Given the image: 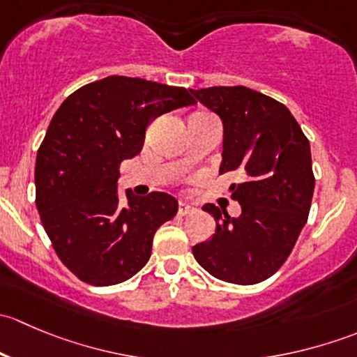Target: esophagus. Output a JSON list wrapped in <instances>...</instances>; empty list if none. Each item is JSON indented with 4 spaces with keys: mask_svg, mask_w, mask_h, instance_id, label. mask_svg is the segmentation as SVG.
I'll use <instances>...</instances> for the list:
<instances>
[{
    "mask_svg": "<svg viewBox=\"0 0 357 357\" xmlns=\"http://www.w3.org/2000/svg\"><path fill=\"white\" fill-rule=\"evenodd\" d=\"M197 208L192 207L190 204H186V202H179V208H178L179 215H190V214H193Z\"/></svg>",
    "mask_w": 357,
    "mask_h": 357,
    "instance_id": "34e87169",
    "label": "esophagus"
}]
</instances>
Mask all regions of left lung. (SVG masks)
Listing matches in <instances>:
<instances>
[{"mask_svg": "<svg viewBox=\"0 0 357 357\" xmlns=\"http://www.w3.org/2000/svg\"><path fill=\"white\" fill-rule=\"evenodd\" d=\"M192 93L222 122L219 174H243L240 185L229 186L231 199L242 205L240 215L205 204L215 233L197 243L193 255L222 282H264L282 268L307 222L314 193L311 146L290 110L262 93L245 86Z\"/></svg>", "mask_w": 357, "mask_h": 357, "instance_id": "left-lung-1", "label": "left lung"}]
</instances>
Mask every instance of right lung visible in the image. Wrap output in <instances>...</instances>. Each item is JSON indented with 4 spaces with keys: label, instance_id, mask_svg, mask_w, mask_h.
<instances>
[{
    "label": "right lung",
    "instance_id": "right-lung-1",
    "mask_svg": "<svg viewBox=\"0 0 357 357\" xmlns=\"http://www.w3.org/2000/svg\"><path fill=\"white\" fill-rule=\"evenodd\" d=\"M188 89L109 75L72 93L55 112L36 158V205L60 261L82 282H126L149 262L153 235L174 218L164 192L122 205L119 165L138 155L153 119L195 105Z\"/></svg>",
    "mask_w": 357,
    "mask_h": 357
}]
</instances>
